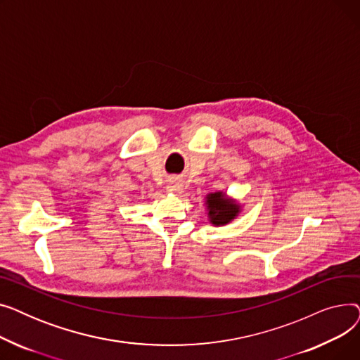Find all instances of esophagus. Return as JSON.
<instances>
[{
	"label": "esophagus",
	"mask_w": 360,
	"mask_h": 360,
	"mask_svg": "<svg viewBox=\"0 0 360 360\" xmlns=\"http://www.w3.org/2000/svg\"><path fill=\"white\" fill-rule=\"evenodd\" d=\"M167 191H170V193H179L181 191V185L178 182L172 181V182L167 185Z\"/></svg>",
	"instance_id": "34e87169"
}]
</instances>
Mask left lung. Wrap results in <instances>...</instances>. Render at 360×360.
Returning <instances> with one entry per match:
<instances>
[{
    "label": "left lung",
    "mask_w": 360,
    "mask_h": 360,
    "mask_svg": "<svg viewBox=\"0 0 360 360\" xmlns=\"http://www.w3.org/2000/svg\"><path fill=\"white\" fill-rule=\"evenodd\" d=\"M207 205H209L210 221L217 226L229 223L239 213L238 205L223 198L221 193H214L207 197Z\"/></svg>",
    "instance_id": "1"
}]
</instances>
